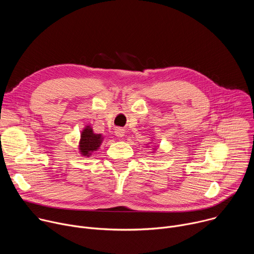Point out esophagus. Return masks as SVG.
I'll return each instance as SVG.
<instances>
[{"mask_svg":"<svg viewBox=\"0 0 254 254\" xmlns=\"http://www.w3.org/2000/svg\"><path fill=\"white\" fill-rule=\"evenodd\" d=\"M124 129H122V128H118L117 130H116V135L118 136V137H122L123 135H124Z\"/></svg>","mask_w":254,"mask_h":254,"instance_id":"34e87169","label":"esophagus"}]
</instances>
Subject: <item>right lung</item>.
Wrapping results in <instances>:
<instances>
[{
  "label": "right lung",
  "instance_id": "obj_1",
  "mask_svg": "<svg viewBox=\"0 0 254 254\" xmlns=\"http://www.w3.org/2000/svg\"><path fill=\"white\" fill-rule=\"evenodd\" d=\"M102 137L100 133H94L92 128L87 126L81 132L79 141V151L82 156L89 157L94 151H97L100 147Z\"/></svg>",
  "mask_w": 254,
  "mask_h": 254
}]
</instances>
